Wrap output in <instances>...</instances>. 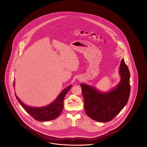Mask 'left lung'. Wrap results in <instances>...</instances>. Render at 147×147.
I'll use <instances>...</instances> for the list:
<instances>
[{"instance_id": "obj_1", "label": "left lung", "mask_w": 147, "mask_h": 147, "mask_svg": "<svg viewBox=\"0 0 147 147\" xmlns=\"http://www.w3.org/2000/svg\"><path fill=\"white\" fill-rule=\"evenodd\" d=\"M121 81L116 88L107 92H101L94 87L81 84L84 109L91 119L101 122L111 121L126 106L130 95V73L123 59L119 70Z\"/></svg>"}]
</instances>
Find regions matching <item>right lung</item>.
<instances>
[{
  "instance_id": "1",
  "label": "right lung",
  "mask_w": 147,
  "mask_h": 147,
  "mask_svg": "<svg viewBox=\"0 0 147 147\" xmlns=\"http://www.w3.org/2000/svg\"><path fill=\"white\" fill-rule=\"evenodd\" d=\"M14 81L15 79L13 84L14 86L15 85ZM71 87V85H69L66 89H64L56 100L51 104L41 107H35L27 106L21 102L16 94H15V95L21 106L34 119L38 121H49L56 119L61 113L63 110L64 98L68 91H69Z\"/></svg>"
}]
</instances>
